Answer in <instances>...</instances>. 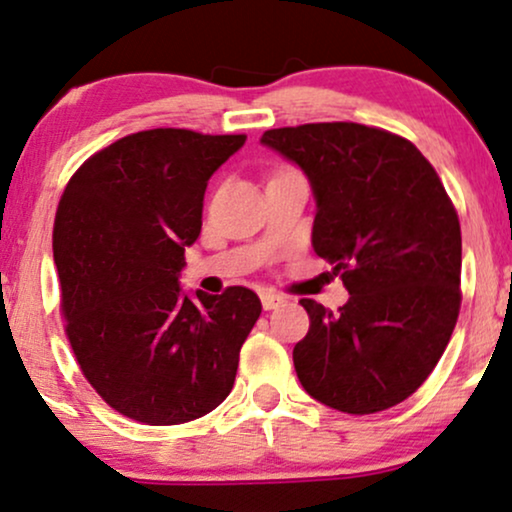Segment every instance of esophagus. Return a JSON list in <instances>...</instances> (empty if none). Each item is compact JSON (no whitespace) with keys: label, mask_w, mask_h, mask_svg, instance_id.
<instances>
[{"label":"esophagus","mask_w":512,"mask_h":512,"mask_svg":"<svg viewBox=\"0 0 512 512\" xmlns=\"http://www.w3.org/2000/svg\"><path fill=\"white\" fill-rule=\"evenodd\" d=\"M260 299H262V306H264V309H267V311L276 309V306H281V304L285 302V299H283L281 295H276V292H271V290L262 292Z\"/></svg>","instance_id":"obj_1"}]
</instances>
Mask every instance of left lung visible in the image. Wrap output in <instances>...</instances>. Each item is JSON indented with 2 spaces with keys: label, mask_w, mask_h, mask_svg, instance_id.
Listing matches in <instances>:
<instances>
[{
  "label": "left lung",
  "mask_w": 512,
  "mask_h": 512,
  "mask_svg": "<svg viewBox=\"0 0 512 512\" xmlns=\"http://www.w3.org/2000/svg\"><path fill=\"white\" fill-rule=\"evenodd\" d=\"M260 142L302 168L313 250L349 290L339 313L299 299L311 318L292 351L304 391L346 414L403 403L438 365L461 306V227L438 173L410 140L349 121Z\"/></svg>",
  "instance_id": "8db88e82"
}]
</instances>
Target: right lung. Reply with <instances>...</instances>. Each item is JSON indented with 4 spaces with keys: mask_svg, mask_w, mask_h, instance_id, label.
<instances>
[{
    "mask_svg": "<svg viewBox=\"0 0 512 512\" xmlns=\"http://www.w3.org/2000/svg\"><path fill=\"white\" fill-rule=\"evenodd\" d=\"M243 145L245 135L185 128L133 133L93 154L60 196L53 260L67 337L100 398L140 424L213 412L262 313L241 285L180 288L208 180Z\"/></svg>",
    "mask_w": 512,
    "mask_h": 512,
    "instance_id": "add662e5",
    "label": "right lung"
}]
</instances>
